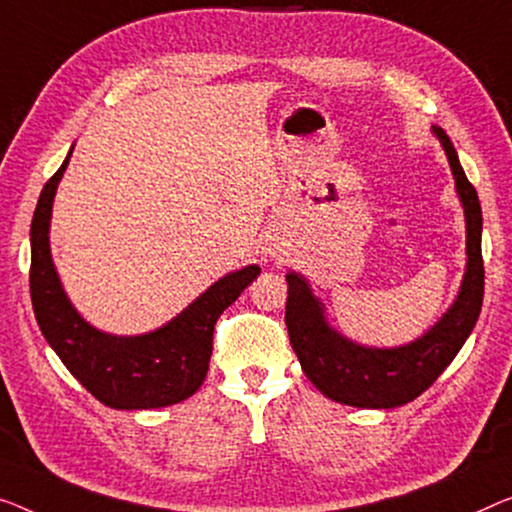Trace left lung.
<instances>
[{
  "mask_svg": "<svg viewBox=\"0 0 512 512\" xmlns=\"http://www.w3.org/2000/svg\"><path fill=\"white\" fill-rule=\"evenodd\" d=\"M451 163L455 188L467 220V271L460 294L430 331L402 347L377 349L356 345L333 331L324 317L322 301L312 294L299 273H287L285 324L301 368L312 384L349 407L393 409L402 407L427 391L451 365L469 333L474 331L483 305L485 269L480 253L483 213L476 188L464 174L451 137L432 126Z\"/></svg>",
  "mask_w": 512,
  "mask_h": 512,
  "instance_id": "left-lung-1",
  "label": "left lung"
}]
</instances>
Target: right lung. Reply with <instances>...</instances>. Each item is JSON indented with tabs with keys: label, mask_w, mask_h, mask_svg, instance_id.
Instances as JSON below:
<instances>
[{
	"label": "right lung",
	"mask_w": 512,
	"mask_h": 512,
	"mask_svg": "<svg viewBox=\"0 0 512 512\" xmlns=\"http://www.w3.org/2000/svg\"><path fill=\"white\" fill-rule=\"evenodd\" d=\"M38 197L32 220L29 292L36 322L61 363L98 402L112 409L170 407L193 395L209 370L213 326L259 276V266L227 273L172 322L144 335H110L78 315L61 287L50 255L52 202L68 158Z\"/></svg>",
	"instance_id": "right-lung-1"
}]
</instances>
